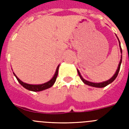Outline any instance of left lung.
I'll return each mask as SVG.
<instances>
[{
	"mask_svg": "<svg viewBox=\"0 0 129 129\" xmlns=\"http://www.w3.org/2000/svg\"><path fill=\"white\" fill-rule=\"evenodd\" d=\"M116 37H117V35H116ZM117 38H118V41H119V48H120L121 53L122 54V50H121V48L120 42H119V39H118V37H117ZM121 62H122V55H121V59H120V61H119V64H118V69L116 70V72H115V74H114V76H112V77L110 79H109V80L105 81H103V82H101V83H93V82H90V81H88L85 80V79L83 78V77L81 76V75L80 72H79V70H78V69H77V72H78L79 76V77H80L81 79V80H82V81H83V83H85V84H86V85H88V86H93V87L103 88V87H105V86H107V85H109V84H110V83H112V82H113L114 81L115 79H116V77H117V76H118V73H119V69H120V66H121Z\"/></svg>",
	"mask_w": 129,
	"mask_h": 129,
	"instance_id": "8db88e82",
	"label": "left lung"
}]
</instances>
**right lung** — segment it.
<instances>
[{
    "instance_id": "right-lung-1",
    "label": "right lung",
    "mask_w": 129,
    "mask_h": 129,
    "mask_svg": "<svg viewBox=\"0 0 129 129\" xmlns=\"http://www.w3.org/2000/svg\"><path fill=\"white\" fill-rule=\"evenodd\" d=\"M59 64L58 65V67H57L56 71H55V74L53 75V77L50 80L48 81L46 83H44L43 84H39V85H30V84H28V83H24L22 81L20 80L19 78L17 77V76L15 74V73H13L14 76H15V77L17 78V81H19V83H20V85H22L24 88H25L26 89L28 90L33 91V92H39V91L44 90H46L49 88L52 87L53 85V84L55 83V81H56L57 77L58 75V71H59Z\"/></svg>"
}]
</instances>
